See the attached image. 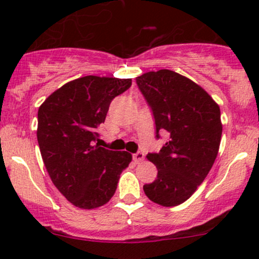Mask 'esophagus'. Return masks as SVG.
Instances as JSON below:
<instances>
[{
	"instance_id": "1",
	"label": "esophagus",
	"mask_w": 259,
	"mask_h": 259,
	"mask_svg": "<svg viewBox=\"0 0 259 259\" xmlns=\"http://www.w3.org/2000/svg\"><path fill=\"white\" fill-rule=\"evenodd\" d=\"M144 158H145V156H144V153H142V152H138V153L133 154V159H134V162L136 163V164H138V163H140V162H142Z\"/></svg>"
}]
</instances>
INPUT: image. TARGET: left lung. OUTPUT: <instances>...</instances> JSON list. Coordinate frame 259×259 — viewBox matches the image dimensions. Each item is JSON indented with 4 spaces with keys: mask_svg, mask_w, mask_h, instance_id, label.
Returning a JSON list of instances; mask_svg holds the SVG:
<instances>
[{
    "mask_svg": "<svg viewBox=\"0 0 259 259\" xmlns=\"http://www.w3.org/2000/svg\"><path fill=\"white\" fill-rule=\"evenodd\" d=\"M136 82L153 111L157 138L159 130L169 133L159 153L146 156L158 174L144 185V191L154 203L178 206L203 183L217 158L223 132L221 108L204 89L173 70L147 72Z\"/></svg>",
    "mask_w": 259,
    "mask_h": 259,
    "instance_id": "obj_1",
    "label": "left lung"
}]
</instances>
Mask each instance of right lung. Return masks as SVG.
Masks as SVG:
<instances>
[{"instance_id": "obj_1", "label": "right lung", "mask_w": 259, "mask_h": 259, "mask_svg": "<svg viewBox=\"0 0 259 259\" xmlns=\"http://www.w3.org/2000/svg\"><path fill=\"white\" fill-rule=\"evenodd\" d=\"M132 79L88 75L52 92L37 112V142L52 183L81 209L106 204L133 156L99 146L97 127Z\"/></svg>"}]
</instances>
